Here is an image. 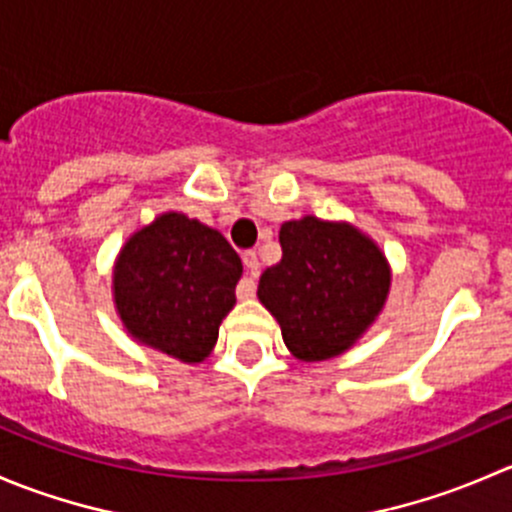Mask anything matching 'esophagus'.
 <instances>
[{
    "instance_id": "1",
    "label": "esophagus",
    "mask_w": 512,
    "mask_h": 512,
    "mask_svg": "<svg viewBox=\"0 0 512 512\" xmlns=\"http://www.w3.org/2000/svg\"><path fill=\"white\" fill-rule=\"evenodd\" d=\"M242 265H245V282L237 289V297L250 299L255 294V280L260 277V260H257L255 252H245L242 255Z\"/></svg>"
}]
</instances>
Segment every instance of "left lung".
Segmentation results:
<instances>
[{"label": "left lung", "instance_id": "8db88e82", "mask_svg": "<svg viewBox=\"0 0 512 512\" xmlns=\"http://www.w3.org/2000/svg\"><path fill=\"white\" fill-rule=\"evenodd\" d=\"M282 260L267 267L257 299L277 319L289 354L327 361L349 352L384 312L391 265L347 220L304 215L280 227Z\"/></svg>", "mask_w": 512, "mask_h": 512}]
</instances>
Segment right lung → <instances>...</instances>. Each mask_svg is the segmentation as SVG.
Returning a JSON list of instances; mask_svg holds the SVG:
<instances>
[{"label": "right lung", "instance_id": "right-lung-1", "mask_svg": "<svg viewBox=\"0 0 512 512\" xmlns=\"http://www.w3.org/2000/svg\"><path fill=\"white\" fill-rule=\"evenodd\" d=\"M240 277V257L218 230L168 210L133 232L116 255L113 304L138 344L200 364L235 307Z\"/></svg>", "mask_w": 512, "mask_h": 512}]
</instances>
